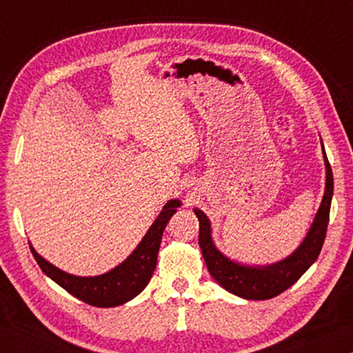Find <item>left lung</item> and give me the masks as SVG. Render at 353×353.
<instances>
[{
  "label": "left lung",
  "instance_id": "1",
  "mask_svg": "<svg viewBox=\"0 0 353 353\" xmlns=\"http://www.w3.org/2000/svg\"><path fill=\"white\" fill-rule=\"evenodd\" d=\"M322 151H324V145H322ZM324 162L327 170L325 193L313 224L301 246L285 260L274 263V265L248 266L227 259L214 248L210 221H208L207 214L201 212L199 208H194L196 216L199 219V248L202 250V256H204L210 276L224 290L238 297L250 299V301H265V299L276 297L280 292L288 290L316 261L325 240L333 196V172L325 151Z\"/></svg>",
  "mask_w": 353,
  "mask_h": 353
}]
</instances>
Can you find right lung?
<instances>
[{"mask_svg":"<svg viewBox=\"0 0 353 353\" xmlns=\"http://www.w3.org/2000/svg\"><path fill=\"white\" fill-rule=\"evenodd\" d=\"M177 207H181V201L172 199L166 202L163 210L160 212L151 229L143 236L141 243L134 252L121 265L113 268L109 272L101 274V276H71V274L63 272L54 265H51L50 261H46L43 256L35 252L32 246L31 252L35 261L39 263L40 270L79 301L101 308L121 305V303H126L137 294H140L151 280L155 265H157V254L163 230L172 214L176 213Z\"/></svg>","mask_w":353,"mask_h":353,"instance_id":"add662e5","label":"right lung"}]
</instances>
